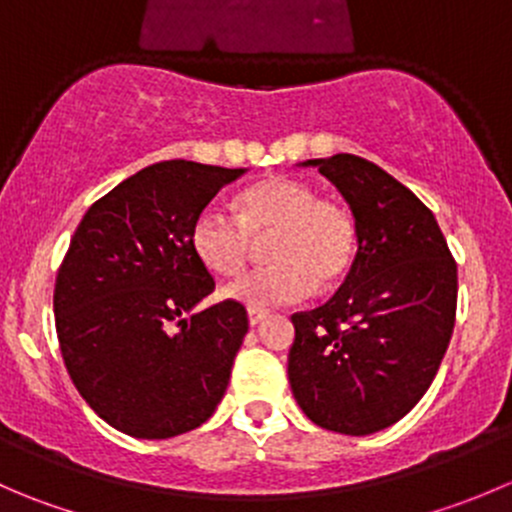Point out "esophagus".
<instances>
[{"label":"esophagus","instance_id":"esophagus-1","mask_svg":"<svg viewBox=\"0 0 512 512\" xmlns=\"http://www.w3.org/2000/svg\"><path fill=\"white\" fill-rule=\"evenodd\" d=\"M267 317V310H262V307H247V320H250V325H260L262 320Z\"/></svg>","mask_w":512,"mask_h":512}]
</instances>
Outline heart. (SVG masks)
<instances>
[{
	"mask_svg": "<svg viewBox=\"0 0 512 512\" xmlns=\"http://www.w3.org/2000/svg\"><path fill=\"white\" fill-rule=\"evenodd\" d=\"M267 240L272 265L237 277L225 297L250 307L305 297L312 287H332L347 275L357 252V225L342 202L317 197L307 182L267 177L237 195V215L205 207L192 225V250L207 270L237 275L252 245Z\"/></svg>",
	"mask_w": 512,
	"mask_h": 512,
	"instance_id": "b5f03b06",
	"label": "heart"
}]
</instances>
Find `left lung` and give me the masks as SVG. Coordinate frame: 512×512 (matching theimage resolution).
<instances>
[{"label": "left lung", "mask_w": 512, "mask_h": 512, "mask_svg": "<svg viewBox=\"0 0 512 512\" xmlns=\"http://www.w3.org/2000/svg\"><path fill=\"white\" fill-rule=\"evenodd\" d=\"M350 205L357 255L340 290L295 312L290 388L320 428L370 435L423 398L448 350L458 265L433 212L357 155L307 160Z\"/></svg>", "instance_id": "8db88e82"}]
</instances>
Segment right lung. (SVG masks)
<instances>
[{
  "label": "right lung",
  "mask_w": 512,
  "mask_h": 512,
  "mask_svg": "<svg viewBox=\"0 0 512 512\" xmlns=\"http://www.w3.org/2000/svg\"><path fill=\"white\" fill-rule=\"evenodd\" d=\"M245 170L170 160L99 197L54 282L62 360L89 408L119 433L165 440L215 413L247 332L242 302L215 290L192 225Z\"/></svg>",
  "instance_id": "right-lung-1"
}]
</instances>
